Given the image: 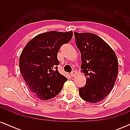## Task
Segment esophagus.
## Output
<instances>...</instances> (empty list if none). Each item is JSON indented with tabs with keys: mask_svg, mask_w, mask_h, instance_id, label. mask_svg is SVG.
Masks as SVG:
<instances>
[{
	"mask_svg": "<svg viewBox=\"0 0 130 130\" xmlns=\"http://www.w3.org/2000/svg\"><path fill=\"white\" fill-rule=\"evenodd\" d=\"M76 73V71H73L72 72H71V76H74Z\"/></svg>",
	"mask_w": 130,
	"mask_h": 130,
	"instance_id": "esophagus-1",
	"label": "esophagus"
}]
</instances>
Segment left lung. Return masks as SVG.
Segmentation results:
<instances>
[{"label": "left lung", "instance_id": "obj_1", "mask_svg": "<svg viewBox=\"0 0 130 130\" xmlns=\"http://www.w3.org/2000/svg\"><path fill=\"white\" fill-rule=\"evenodd\" d=\"M81 56V69L86 77L79 89L82 99L95 103L102 101L114 87L119 67L116 53L100 37L92 33L74 32Z\"/></svg>", "mask_w": 130, "mask_h": 130}]
</instances>
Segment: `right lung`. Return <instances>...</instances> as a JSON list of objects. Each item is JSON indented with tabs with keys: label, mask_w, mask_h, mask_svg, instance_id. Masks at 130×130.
Masks as SVG:
<instances>
[{
	"label": "right lung",
	"mask_w": 130,
	"mask_h": 130,
	"mask_svg": "<svg viewBox=\"0 0 130 130\" xmlns=\"http://www.w3.org/2000/svg\"><path fill=\"white\" fill-rule=\"evenodd\" d=\"M72 37V32L43 33L32 38L22 51L19 58L21 73L30 90L39 99L55 97L67 80L57 70V53Z\"/></svg>",
	"instance_id": "add662e5"
}]
</instances>
